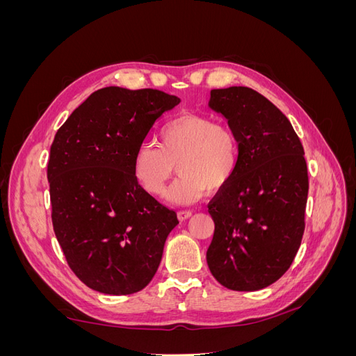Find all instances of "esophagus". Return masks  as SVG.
<instances>
[{
	"label": "esophagus",
	"mask_w": 356,
	"mask_h": 356,
	"mask_svg": "<svg viewBox=\"0 0 356 356\" xmlns=\"http://www.w3.org/2000/svg\"><path fill=\"white\" fill-rule=\"evenodd\" d=\"M191 211H179L177 215H178V220L179 221H186V220H188L190 217H191Z\"/></svg>",
	"instance_id": "obj_1"
}]
</instances>
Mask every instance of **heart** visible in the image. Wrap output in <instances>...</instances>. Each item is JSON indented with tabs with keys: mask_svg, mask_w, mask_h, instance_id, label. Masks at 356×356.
Instances as JSON below:
<instances>
[{
	"mask_svg": "<svg viewBox=\"0 0 356 356\" xmlns=\"http://www.w3.org/2000/svg\"><path fill=\"white\" fill-rule=\"evenodd\" d=\"M179 179L168 191V200L190 204L227 187L239 168V141L229 126L204 114H182L159 134V145L144 143L134 157V174L152 196H160L168 181Z\"/></svg>",
	"mask_w": 356,
	"mask_h": 356,
	"instance_id": "heart-1",
	"label": "heart"
}]
</instances>
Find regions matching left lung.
I'll list each match as a JSON object with an SVG mask.
<instances>
[{
  "mask_svg": "<svg viewBox=\"0 0 356 356\" xmlns=\"http://www.w3.org/2000/svg\"><path fill=\"white\" fill-rule=\"evenodd\" d=\"M209 106L238 136L239 168L208 204L215 230L207 261L222 286L257 291L288 270L303 238L305 149L285 114L250 88L213 89Z\"/></svg>",
  "mask_w": 356,
  "mask_h": 356,
  "instance_id": "obj_1",
  "label": "left lung"
}]
</instances>
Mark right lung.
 Here are the masks:
<instances>
[{"label": "right lung", "mask_w": 356, "mask_h": 356, "mask_svg": "<svg viewBox=\"0 0 356 356\" xmlns=\"http://www.w3.org/2000/svg\"><path fill=\"white\" fill-rule=\"evenodd\" d=\"M181 102L156 89L93 92L50 147L51 221L71 270L98 293L134 294L156 275L178 224L138 184L134 157L157 118Z\"/></svg>", "instance_id": "1"}]
</instances>
